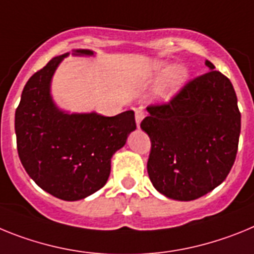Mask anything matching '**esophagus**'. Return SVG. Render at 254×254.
Listing matches in <instances>:
<instances>
[{"label":"esophagus","mask_w":254,"mask_h":254,"mask_svg":"<svg viewBox=\"0 0 254 254\" xmlns=\"http://www.w3.org/2000/svg\"><path fill=\"white\" fill-rule=\"evenodd\" d=\"M143 118H144V111H143L142 109H136L135 110V123H136V127H139Z\"/></svg>","instance_id":"34e87169"}]
</instances>
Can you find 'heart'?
I'll list each match as a JSON object with an SVG mask.
<instances>
[{"instance_id":"b5f03b06","label":"heart","mask_w":254,"mask_h":254,"mask_svg":"<svg viewBox=\"0 0 254 254\" xmlns=\"http://www.w3.org/2000/svg\"><path fill=\"white\" fill-rule=\"evenodd\" d=\"M145 75L151 80L160 79L161 76L165 75V79L160 88V94L162 98L169 100L176 92H179L184 87V84L187 83V79H188L189 72L184 66H174V67L170 69L169 63H166V61H157V63L152 64L149 66L148 71H147Z\"/></svg>"}]
</instances>
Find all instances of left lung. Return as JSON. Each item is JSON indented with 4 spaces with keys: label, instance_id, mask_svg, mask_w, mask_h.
I'll list each match as a JSON object with an SVG mask.
<instances>
[{
    "label": "left lung",
    "instance_id": "left-lung-1",
    "mask_svg": "<svg viewBox=\"0 0 254 254\" xmlns=\"http://www.w3.org/2000/svg\"><path fill=\"white\" fill-rule=\"evenodd\" d=\"M167 105L149 106L140 124L152 147L147 162L156 190L194 200L219 187L237 157L240 112L231 81L212 63Z\"/></svg>",
    "mask_w": 254,
    "mask_h": 254
}]
</instances>
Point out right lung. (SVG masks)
Masks as SVG:
<instances>
[{
  "instance_id": "add662e5",
  "label": "right lung",
  "mask_w": 254,
  "mask_h": 254,
  "mask_svg": "<svg viewBox=\"0 0 254 254\" xmlns=\"http://www.w3.org/2000/svg\"><path fill=\"white\" fill-rule=\"evenodd\" d=\"M64 54L28 80L15 112L17 152L39 188L64 200L84 199L107 183L111 158L136 129L134 111L116 116L61 110L51 94L52 78ZM72 56H94L74 50Z\"/></svg>"
}]
</instances>
